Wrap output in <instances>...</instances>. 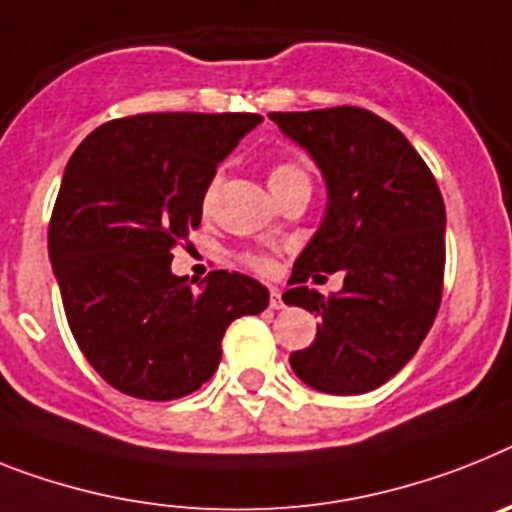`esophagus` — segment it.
Here are the masks:
<instances>
[{
  "mask_svg": "<svg viewBox=\"0 0 512 512\" xmlns=\"http://www.w3.org/2000/svg\"><path fill=\"white\" fill-rule=\"evenodd\" d=\"M283 307H286V304H283L281 291H278V289L270 291V309H283Z\"/></svg>",
  "mask_w": 512,
  "mask_h": 512,
  "instance_id": "34e87169",
  "label": "esophagus"
}]
</instances>
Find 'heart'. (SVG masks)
I'll use <instances>...</instances> for the list:
<instances>
[{
  "label": "heart",
  "instance_id": "obj_1",
  "mask_svg": "<svg viewBox=\"0 0 512 512\" xmlns=\"http://www.w3.org/2000/svg\"><path fill=\"white\" fill-rule=\"evenodd\" d=\"M296 182H309V174H307V169H304L302 163L276 161L273 166H270L268 184H270V190H273V195H276V192H281V190H286V187H291V184H296ZM218 187H221V176H213V179L205 184V192H203V208L205 210L216 203ZM242 263L247 265V268L257 270V273H273V268H276L273 257L260 255V252H244Z\"/></svg>",
  "mask_w": 512,
  "mask_h": 512
}]
</instances>
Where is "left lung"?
Instances as JSON below:
<instances>
[{"mask_svg": "<svg viewBox=\"0 0 512 512\" xmlns=\"http://www.w3.org/2000/svg\"><path fill=\"white\" fill-rule=\"evenodd\" d=\"M328 184V213L296 257L283 302L320 317L289 356L309 388L359 395L406 367L432 328L445 276V203L435 176L393 124L359 106L268 114ZM344 273L322 297L303 283Z\"/></svg>", "mask_w": 512, "mask_h": 512, "instance_id": "left-lung-1", "label": "left lung"}]
</instances>
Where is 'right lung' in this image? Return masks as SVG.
<instances>
[{
    "label": "right lung",
    "mask_w": 512,
    "mask_h": 512,
    "mask_svg": "<svg viewBox=\"0 0 512 512\" xmlns=\"http://www.w3.org/2000/svg\"><path fill=\"white\" fill-rule=\"evenodd\" d=\"M260 114H137L72 153L49 221V257L77 346L103 380L143 401L195 393L236 317L268 307L255 278L213 270L192 289L171 249L203 218L205 184Z\"/></svg>",
    "instance_id": "right-lung-1"
}]
</instances>
